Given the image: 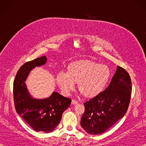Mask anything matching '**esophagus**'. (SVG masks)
Instances as JSON below:
<instances>
[{
    "label": "esophagus",
    "instance_id": "34e87169",
    "mask_svg": "<svg viewBox=\"0 0 146 146\" xmlns=\"http://www.w3.org/2000/svg\"><path fill=\"white\" fill-rule=\"evenodd\" d=\"M71 104H72L73 105L76 104H78V102H77V101L75 100H74V99H73L72 101H71Z\"/></svg>",
    "mask_w": 146,
    "mask_h": 146
}]
</instances>
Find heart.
Masks as SVG:
<instances>
[{
    "mask_svg": "<svg viewBox=\"0 0 146 146\" xmlns=\"http://www.w3.org/2000/svg\"><path fill=\"white\" fill-rule=\"evenodd\" d=\"M111 71L108 66L88 59L73 61L68 65L66 73L60 72L56 82L64 94L68 95L78 83L80 94L87 98L95 97L109 82Z\"/></svg>",
    "mask_w": 146,
    "mask_h": 146,
    "instance_id": "obj_1",
    "label": "heart"
}]
</instances>
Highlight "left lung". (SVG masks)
<instances>
[{"label": "left lung", "instance_id": "obj_1", "mask_svg": "<svg viewBox=\"0 0 146 146\" xmlns=\"http://www.w3.org/2000/svg\"><path fill=\"white\" fill-rule=\"evenodd\" d=\"M131 94V77L125 69L117 66L108 87L84 104L83 129L92 135L103 134L125 115Z\"/></svg>", "mask_w": 146, "mask_h": 146}]
</instances>
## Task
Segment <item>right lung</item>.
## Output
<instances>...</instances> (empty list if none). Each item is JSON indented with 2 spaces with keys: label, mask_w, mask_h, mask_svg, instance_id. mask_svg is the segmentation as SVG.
Instances as JSON below:
<instances>
[{
  "label": "right lung",
  "mask_w": 146,
  "mask_h": 146,
  "mask_svg": "<svg viewBox=\"0 0 146 146\" xmlns=\"http://www.w3.org/2000/svg\"><path fill=\"white\" fill-rule=\"evenodd\" d=\"M45 56L26 62L17 71L13 84L14 106L17 113L36 132L49 133L60 123L63 111L71 100L57 92L48 98L36 100L30 97L24 82L33 68L44 64Z\"/></svg>",
  "instance_id": "right-lung-1"
}]
</instances>
